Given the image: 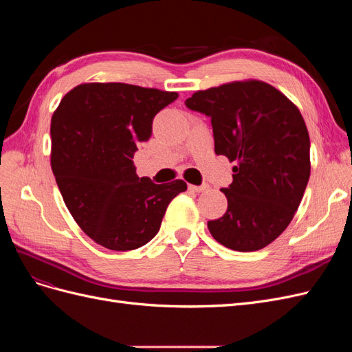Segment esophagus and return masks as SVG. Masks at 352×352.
Masks as SVG:
<instances>
[{"label": "esophagus", "instance_id": "1", "mask_svg": "<svg viewBox=\"0 0 352 352\" xmlns=\"http://www.w3.org/2000/svg\"><path fill=\"white\" fill-rule=\"evenodd\" d=\"M210 186L207 184H202L199 186L197 185H189V190H192V192H204V190H208Z\"/></svg>", "mask_w": 352, "mask_h": 352}]
</instances>
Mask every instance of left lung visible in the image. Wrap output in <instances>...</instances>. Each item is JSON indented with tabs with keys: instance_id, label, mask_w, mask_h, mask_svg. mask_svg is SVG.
<instances>
[{
	"instance_id": "8db88e82",
	"label": "left lung",
	"mask_w": 352,
	"mask_h": 352,
	"mask_svg": "<svg viewBox=\"0 0 352 352\" xmlns=\"http://www.w3.org/2000/svg\"><path fill=\"white\" fill-rule=\"evenodd\" d=\"M211 119L214 151L235 162L221 192L228 210L208 221L217 242L233 251L267 247L289 225L310 179V138L285 95L260 80L198 91L185 101Z\"/></svg>"
}]
</instances>
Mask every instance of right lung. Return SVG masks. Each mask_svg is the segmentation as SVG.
<instances>
[{
  "label": "right lung",
  "instance_id": "add662e5",
  "mask_svg": "<svg viewBox=\"0 0 352 352\" xmlns=\"http://www.w3.org/2000/svg\"><path fill=\"white\" fill-rule=\"evenodd\" d=\"M177 92L127 83H83L51 119V167L80 229L104 248L129 251L150 242L184 180L157 185L138 177L133 154L153 133L155 114Z\"/></svg>",
  "mask_w": 352,
  "mask_h": 352
}]
</instances>
